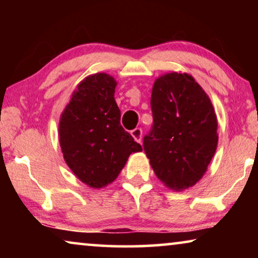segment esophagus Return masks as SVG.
<instances>
[{"label": "esophagus", "mask_w": 258, "mask_h": 258, "mask_svg": "<svg viewBox=\"0 0 258 258\" xmlns=\"http://www.w3.org/2000/svg\"><path fill=\"white\" fill-rule=\"evenodd\" d=\"M132 136L134 137V140H135L136 142L141 143V141H142V129L135 128L134 130H132Z\"/></svg>", "instance_id": "esophagus-1"}]
</instances>
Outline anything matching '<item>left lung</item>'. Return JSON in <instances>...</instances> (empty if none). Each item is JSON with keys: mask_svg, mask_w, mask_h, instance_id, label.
<instances>
[{"mask_svg": "<svg viewBox=\"0 0 258 258\" xmlns=\"http://www.w3.org/2000/svg\"><path fill=\"white\" fill-rule=\"evenodd\" d=\"M153 125L143 149L161 182L174 190L192 186L207 171L217 148V118L199 83L188 74L155 81Z\"/></svg>", "mask_w": 258, "mask_h": 258, "instance_id": "left-lung-1", "label": "left lung"}]
</instances>
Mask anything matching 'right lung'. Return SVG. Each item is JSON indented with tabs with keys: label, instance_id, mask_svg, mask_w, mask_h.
Returning a JSON list of instances; mask_svg holds the SVG:
<instances>
[{
	"label": "right lung",
	"instance_id": "1",
	"mask_svg": "<svg viewBox=\"0 0 258 258\" xmlns=\"http://www.w3.org/2000/svg\"><path fill=\"white\" fill-rule=\"evenodd\" d=\"M116 81L107 74L79 84L59 121V143L68 167L83 183L102 188L117 177L129 155L142 151L121 125Z\"/></svg>",
	"mask_w": 258,
	"mask_h": 258
}]
</instances>
